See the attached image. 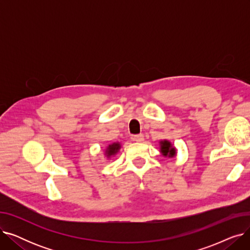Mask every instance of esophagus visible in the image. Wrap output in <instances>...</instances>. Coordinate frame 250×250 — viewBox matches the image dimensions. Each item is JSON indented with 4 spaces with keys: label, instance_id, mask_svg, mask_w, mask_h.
I'll use <instances>...</instances> for the list:
<instances>
[{
    "label": "esophagus",
    "instance_id": "esophagus-1",
    "mask_svg": "<svg viewBox=\"0 0 250 250\" xmlns=\"http://www.w3.org/2000/svg\"><path fill=\"white\" fill-rule=\"evenodd\" d=\"M133 139H134L136 142H138V143L144 142V136H143V135H136V136L133 137Z\"/></svg>",
    "mask_w": 250,
    "mask_h": 250
}]
</instances>
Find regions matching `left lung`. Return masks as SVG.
Segmentation results:
<instances>
[{"mask_svg":"<svg viewBox=\"0 0 250 250\" xmlns=\"http://www.w3.org/2000/svg\"><path fill=\"white\" fill-rule=\"evenodd\" d=\"M159 148L160 153L164 157H168V158H173L177 155L176 148L172 145L171 142L168 140H161L159 141Z\"/></svg>","mask_w":250,"mask_h":250,"instance_id":"left-lung-1","label":"left lung"}]
</instances>
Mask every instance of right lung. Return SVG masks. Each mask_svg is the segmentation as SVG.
Listing matches in <instances>:
<instances>
[{
    "label": "right lung",
    "mask_w": 250,
    "mask_h": 250,
    "mask_svg": "<svg viewBox=\"0 0 250 250\" xmlns=\"http://www.w3.org/2000/svg\"><path fill=\"white\" fill-rule=\"evenodd\" d=\"M122 148V144L120 142H114V143H111L109 144L108 146H106V148H105L104 150V157L105 159L106 160H110L112 159L113 157L120 152Z\"/></svg>",
    "instance_id": "right-lung-1"
}]
</instances>
